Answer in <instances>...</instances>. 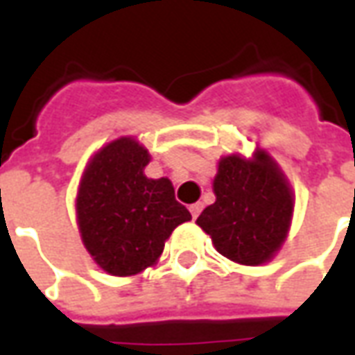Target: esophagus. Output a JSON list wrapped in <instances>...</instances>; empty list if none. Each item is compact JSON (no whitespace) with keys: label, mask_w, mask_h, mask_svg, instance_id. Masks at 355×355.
<instances>
[{"label":"esophagus","mask_w":355,"mask_h":355,"mask_svg":"<svg viewBox=\"0 0 355 355\" xmlns=\"http://www.w3.org/2000/svg\"><path fill=\"white\" fill-rule=\"evenodd\" d=\"M201 211H203V203L190 205V212H191V216H193V218H198L199 214H201Z\"/></svg>","instance_id":"obj_1"}]
</instances>
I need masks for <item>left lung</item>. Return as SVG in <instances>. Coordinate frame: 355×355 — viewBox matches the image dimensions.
<instances>
[{
  "mask_svg": "<svg viewBox=\"0 0 355 355\" xmlns=\"http://www.w3.org/2000/svg\"><path fill=\"white\" fill-rule=\"evenodd\" d=\"M216 201L198 218L222 256L243 265L269 261L282 246L293 212V193L272 157L225 156L214 178Z\"/></svg>",
  "mask_w": 355,
  "mask_h": 355,
  "instance_id": "1",
  "label": "left lung"
}]
</instances>
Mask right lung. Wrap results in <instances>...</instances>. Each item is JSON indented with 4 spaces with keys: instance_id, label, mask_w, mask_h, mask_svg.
<instances>
[{
    "instance_id": "right-lung-1",
    "label": "right lung",
    "mask_w": 355,
    "mask_h": 355,
    "mask_svg": "<svg viewBox=\"0 0 355 355\" xmlns=\"http://www.w3.org/2000/svg\"><path fill=\"white\" fill-rule=\"evenodd\" d=\"M148 152L131 137L112 141L92 157L77 198L86 250L114 277L156 263L177 225L191 220L169 178L144 177Z\"/></svg>"
}]
</instances>
